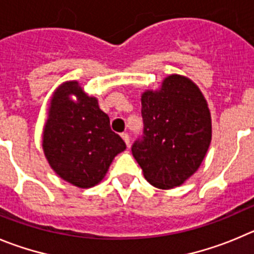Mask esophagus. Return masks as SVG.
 <instances>
[{
    "mask_svg": "<svg viewBox=\"0 0 254 254\" xmlns=\"http://www.w3.org/2000/svg\"><path fill=\"white\" fill-rule=\"evenodd\" d=\"M122 138L123 140L125 141V144H127V146H130V138H129V135H127V132H123Z\"/></svg>",
    "mask_w": 254,
    "mask_h": 254,
    "instance_id": "esophagus-1",
    "label": "esophagus"
}]
</instances>
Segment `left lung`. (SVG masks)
Instances as JSON below:
<instances>
[{
	"mask_svg": "<svg viewBox=\"0 0 254 254\" xmlns=\"http://www.w3.org/2000/svg\"><path fill=\"white\" fill-rule=\"evenodd\" d=\"M143 136L131 146L144 177L159 189L179 187L202 164L212 140L207 100L190 79L169 75L141 95Z\"/></svg>",
	"mask_w": 254,
	"mask_h": 254,
	"instance_id": "left-lung-1",
	"label": "left lung"
}]
</instances>
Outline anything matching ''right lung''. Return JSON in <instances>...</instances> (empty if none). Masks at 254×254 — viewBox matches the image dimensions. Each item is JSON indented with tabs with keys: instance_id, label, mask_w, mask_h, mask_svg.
Masks as SVG:
<instances>
[{
	"instance_id": "obj_1",
	"label": "right lung",
	"mask_w": 254,
	"mask_h": 254,
	"mask_svg": "<svg viewBox=\"0 0 254 254\" xmlns=\"http://www.w3.org/2000/svg\"><path fill=\"white\" fill-rule=\"evenodd\" d=\"M42 149L61 179L79 188H91L103 181L114 158L127 145L111 130L98 99L89 96L77 81H66L50 101Z\"/></svg>"
}]
</instances>
